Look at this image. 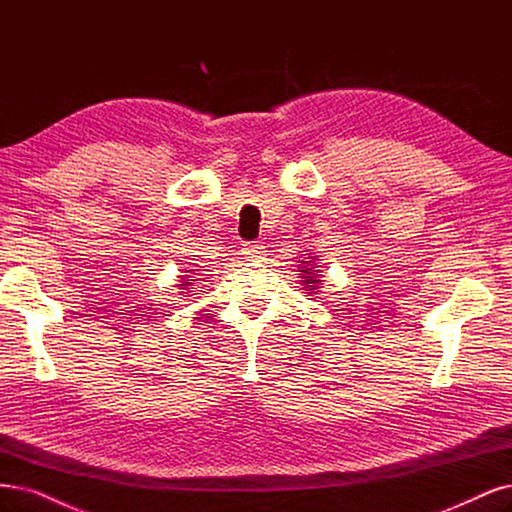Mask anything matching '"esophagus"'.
Returning <instances> with one entry per match:
<instances>
[{
  "label": "esophagus",
  "mask_w": 512,
  "mask_h": 512,
  "mask_svg": "<svg viewBox=\"0 0 512 512\" xmlns=\"http://www.w3.org/2000/svg\"><path fill=\"white\" fill-rule=\"evenodd\" d=\"M241 254L250 260H260L264 256V248L260 243H243Z\"/></svg>",
  "instance_id": "esophagus-1"
}]
</instances>
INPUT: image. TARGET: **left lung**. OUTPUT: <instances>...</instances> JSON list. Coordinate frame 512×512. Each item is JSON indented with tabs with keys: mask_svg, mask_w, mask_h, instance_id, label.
Wrapping results in <instances>:
<instances>
[{
	"mask_svg": "<svg viewBox=\"0 0 512 512\" xmlns=\"http://www.w3.org/2000/svg\"><path fill=\"white\" fill-rule=\"evenodd\" d=\"M315 258H311V260H303V267H301V275H303V286H305V290H307V294L309 292H313V290H317V284H320V277H317V267H313V262Z\"/></svg>",
	"mask_w": 512,
	"mask_h": 512,
	"instance_id": "8db88e82",
	"label": "left lung"
}]
</instances>
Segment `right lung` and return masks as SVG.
Instances as JSON below:
<instances>
[{
    "instance_id": "add662e5",
    "label": "right lung",
    "mask_w": 512,
    "mask_h": 512,
    "mask_svg": "<svg viewBox=\"0 0 512 512\" xmlns=\"http://www.w3.org/2000/svg\"><path fill=\"white\" fill-rule=\"evenodd\" d=\"M190 281H195V279H184V281H182V284H180V286H190ZM182 290H184V288H182Z\"/></svg>"
}]
</instances>
